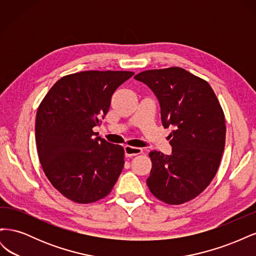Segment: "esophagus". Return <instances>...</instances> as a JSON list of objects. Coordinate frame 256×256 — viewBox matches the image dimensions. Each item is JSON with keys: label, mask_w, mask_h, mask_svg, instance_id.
I'll list each match as a JSON object with an SVG mask.
<instances>
[{"label": "esophagus", "mask_w": 256, "mask_h": 256, "mask_svg": "<svg viewBox=\"0 0 256 256\" xmlns=\"http://www.w3.org/2000/svg\"><path fill=\"white\" fill-rule=\"evenodd\" d=\"M124 152H125L126 157H134V156H136V154H142L141 148H138V147H131V146L124 147Z\"/></svg>", "instance_id": "esophagus-1"}]
</instances>
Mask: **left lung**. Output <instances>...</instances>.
Masks as SVG:
<instances>
[{
    "instance_id": "left-lung-1",
    "label": "left lung",
    "mask_w": 256,
    "mask_h": 256,
    "mask_svg": "<svg viewBox=\"0 0 256 256\" xmlns=\"http://www.w3.org/2000/svg\"><path fill=\"white\" fill-rule=\"evenodd\" d=\"M134 79L145 83L160 104L171 154L150 152L147 186L162 202L180 205L202 193L219 168L226 145V118L210 85L180 67L152 69Z\"/></svg>"
}]
</instances>
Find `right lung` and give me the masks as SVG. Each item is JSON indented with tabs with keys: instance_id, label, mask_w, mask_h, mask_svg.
Returning <instances> with one entry per match:
<instances>
[{
	"instance_id": "add662e5",
	"label": "right lung",
	"mask_w": 256,
	"mask_h": 256,
	"mask_svg": "<svg viewBox=\"0 0 256 256\" xmlns=\"http://www.w3.org/2000/svg\"><path fill=\"white\" fill-rule=\"evenodd\" d=\"M131 72H81L60 78L38 106V157L52 186L67 198L88 204L106 196L124 168V148L98 136L111 98Z\"/></svg>"
}]
</instances>
